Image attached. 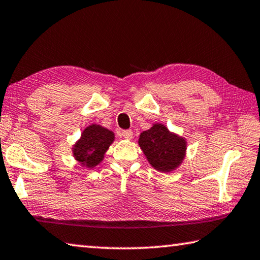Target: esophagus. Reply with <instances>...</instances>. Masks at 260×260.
<instances>
[{
	"instance_id": "1",
	"label": "esophagus",
	"mask_w": 260,
	"mask_h": 260,
	"mask_svg": "<svg viewBox=\"0 0 260 260\" xmlns=\"http://www.w3.org/2000/svg\"><path fill=\"white\" fill-rule=\"evenodd\" d=\"M120 135H121L123 139L131 140L132 138H133V132H132L131 129H126V131H122L121 133H120Z\"/></svg>"
}]
</instances>
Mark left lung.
Returning <instances> with one entry per match:
<instances>
[{
	"mask_svg": "<svg viewBox=\"0 0 260 260\" xmlns=\"http://www.w3.org/2000/svg\"><path fill=\"white\" fill-rule=\"evenodd\" d=\"M186 140L172 133L163 123H155L148 131L142 132L139 146L157 171L171 172L178 168L186 154Z\"/></svg>",
	"mask_w": 260,
	"mask_h": 260,
	"instance_id": "1",
	"label": "left lung"
}]
</instances>
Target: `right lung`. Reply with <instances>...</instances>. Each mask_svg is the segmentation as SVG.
Masks as SVG:
<instances>
[{
    "instance_id": "obj_1",
    "label": "right lung",
    "mask_w": 260,
    "mask_h": 260,
    "mask_svg": "<svg viewBox=\"0 0 260 260\" xmlns=\"http://www.w3.org/2000/svg\"><path fill=\"white\" fill-rule=\"evenodd\" d=\"M113 141L112 131L92 123L82 132L80 140L73 147V155L82 167L94 168L104 158L106 150Z\"/></svg>"
}]
</instances>
